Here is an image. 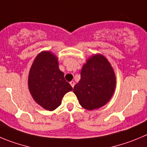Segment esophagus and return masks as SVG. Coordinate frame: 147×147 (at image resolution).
I'll use <instances>...</instances> for the list:
<instances>
[{
	"label": "esophagus",
	"mask_w": 147,
	"mask_h": 147,
	"mask_svg": "<svg viewBox=\"0 0 147 147\" xmlns=\"http://www.w3.org/2000/svg\"><path fill=\"white\" fill-rule=\"evenodd\" d=\"M70 83L71 86H72V88H73V87H74V86H75V82H74V81H71V82H70V83Z\"/></svg>",
	"instance_id": "1"
}]
</instances>
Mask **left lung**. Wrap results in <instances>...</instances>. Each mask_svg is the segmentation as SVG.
I'll return each mask as SVG.
<instances>
[{
  "label": "left lung",
  "instance_id": "8db88e82",
  "mask_svg": "<svg viewBox=\"0 0 147 147\" xmlns=\"http://www.w3.org/2000/svg\"><path fill=\"white\" fill-rule=\"evenodd\" d=\"M115 85V75L109 61L102 55H94L83 66L80 80L73 91L83 108L93 110L109 101Z\"/></svg>",
  "mask_w": 147,
  "mask_h": 147
}]
</instances>
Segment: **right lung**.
<instances>
[{"mask_svg":"<svg viewBox=\"0 0 147 147\" xmlns=\"http://www.w3.org/2000/svg\"><path fill=\"white\" fill-rule=\"evenodd\" d=\"M28 85L34 100L49 111L57 109L64 94L72 90L59 69L57 58L49 51L42 52L35 59L30 68Z\"/></svg>","mask_w":147,"mask_h":147,"instance_id":"right-lung-1","label":"right lung"}]
</instances>
